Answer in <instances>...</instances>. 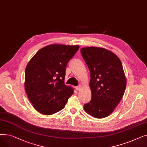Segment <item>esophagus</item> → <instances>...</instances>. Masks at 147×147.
Instances as JSON below:
<instances>
[{
    "label": "esophagus",
    "instance_id": "1",
    "mask_svg": "<svg viewBox=\"0 0 147 147\" xmlns=\"http://www.w3.org/2000/svg\"><path fill=\"white\" fill-rule=\"evenodd\" d=\"M82 85H79L78 86L76 87V89L78 90H80L82 89Z\"/></svg>",
    "mask_w": 147,
    "mask_h": 147
}]
</instances>
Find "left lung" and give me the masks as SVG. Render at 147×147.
<instances>
[{
    "instance_id": "obj_1",
    "label": "left lung",
    "mask_w": 147,
    "mask_h": 147,
    "mask_svg": "<svg viewBox=\"0 0 147 147\" xmlns=\"http://www.w3.org/2000/svg\"><path fill=\"white\" fill-rule=\"evenodd\" d=\"M90 74L92 98L84 110L97 119L110 115L124 95L126 78L121 62L113 52L99 47L80 49Z\"/></svg>"
}]
</instances>
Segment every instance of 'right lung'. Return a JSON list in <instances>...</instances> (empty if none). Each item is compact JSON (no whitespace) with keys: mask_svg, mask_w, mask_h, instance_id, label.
<instances>
[{"mask_svg":"<svg viewBox=\"0 0 147 147\" xmlns=\"http://www.w3.org/2000/svg\"><path fill=\"white\" fill-rule=\"evenodd\" d=\"M79 49L78 45L52 44L38 51L25 71L24 87L34 109L51 115L64 109L74 92L64 83L68 62Z\"/></svg>","mask_w":147,"mask_h":147,"instance_id":"obj_1","label":"right lung"}]
</instances>
